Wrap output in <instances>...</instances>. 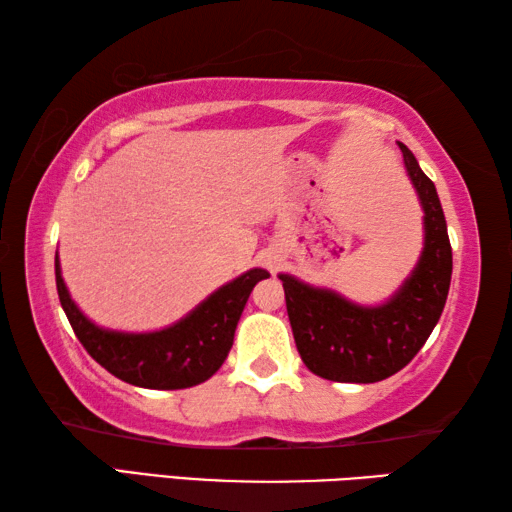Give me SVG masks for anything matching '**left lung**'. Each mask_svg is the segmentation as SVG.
I'll return each instance as SVG.
<instances>
[{"label":"left lung","instance_id":"obj_1","mask_svg":"<svg viewBox=\"0 0 512 512\" xmlns=\"http://www.w3.org/2000/svg\"><path fill=\"white\" fill-rule=\"evenodd\" d=\"M424 210V250L402 289L379 307H359L329 289L280 275L300 359L314 375L372 384L400 372L436 327L452 282V246L436 185L400 144Z\"/></svg>","mask_w":512,"mask_h":512}]
</instances>
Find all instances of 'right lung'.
<instances>
[{"mask_svg": "<svg viewBox=\"0 0 512 512\" xmlns=\"http://www.w3.org/2000/svg\"><path fill=\"white\" fill-rule=\"evenodd\" d=\"M268 271L253 268L203 300L176 325L149 334L108 332L85 318L60 275L56 255V289L76 339L110 375L140 388L178 391L203 384L223 366L235 341V329L250 291Z\"/></svg>", "mask_w": 512, "mask_h": 512, "instance_id": "obj_1", "label": "right lung"}]
</instances>
